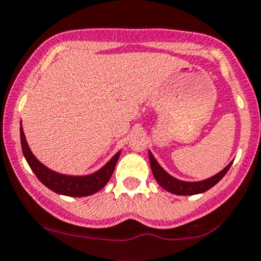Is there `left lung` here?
Masks as SVG:
<instances>
[{"label":"left lung","instance_id":"left-lung-1","mask_svg":"<svg viewBox=\"0 0 261 261\" xmlns=\"http://www.w3.org/2000/svg\"><path fill=\"white\" fill-rule=\"evenodd\" d=\"M149 160H150V167H151V172L154 178L156 179L158 183L165 189V191L170 192L173 194H178V196H192V194H198L203 193V192L211 189L213 186L218 183L225 174L227 173V170L230 169V167L232 165V162L228 163L227 167L223 168L221 172H218L217 174L212 175L211 178H207V179L198 180V181H186L180 180L174 178L173 175H170L167 170H164L162 168V165L156 162V159L154 158V155L149 151Z\"/></svg>","mask_w":261,"mask_h":261}]
</instances>
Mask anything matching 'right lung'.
<instances>
[{
	"instance_id": "1",
	"label": "right lung",
	"mask_w": 261,
	"mask_h": 261,
	"mask_svg": "<svg viewBox=\"0 0 261 261\" xmlns=\"http://www.w3.org/2000/svg\"><path fill=\"white\" fill-rule=\"evenodd\" d=\"M20 139L21 147H22L23 156L26 162L30 165L31 170L35 173L38 179L41 181L45 187L51 189L53 192L58 194H64L69 197H87L91 194L97 193L99 189L103 188L107 181L111 178L112 173L116 167L118 158H120L121 151H117L101 169L92 173L88 175H67L62 173L54 172L49 169L48 167L39 162L35 155L29 147L28 141H26L25 134H23L22 125L20 123Z\"/></svg>"
}]
</instances>
